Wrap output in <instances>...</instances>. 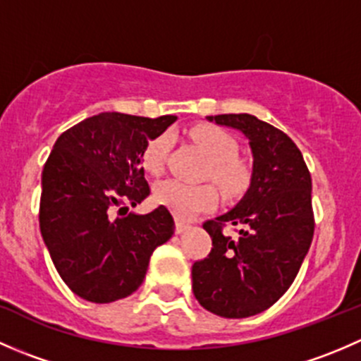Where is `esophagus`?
<instances>
[{
	"label": "esophagus",
	"instance_id": "34e87169",
	"mask_svg": "<svg viewBox=\"0 0 361 361\" xmlns=\"http://www.w3.org/2000/svg\"><path fill=\"white\" fill-rule=\"evenodd\" d=\"M188 228H190V225H188L187 221L176 218V228H174V231H176V234H183V232L188 231Z\"/></svg>",
	"mask_w": 361,
	"mask_h": 361
}]
</instances>
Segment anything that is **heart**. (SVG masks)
I'll list each match as a JSON object with an SVG mask.
<instances>
[{
	"instance_id": "b5f03b06",
	"label": "heart",
	"mask_w": 361,
	"mask_h": 361,
	"mask_svg": "<svg viewBox=\"0 0 361 361\" xmlns=\"http://www.w3.org/2000/svg\"><path fill=\"white\" fill-rule=\"evenodd\" d=\"M190 136L204 152L209 164L206 174L227 194H239L250 183V167L238 159V141L225 129L216 126H197ZM173 137L169 133L157 134L141 152V167L150 174H160L166 166ZM154 201L167 207L174 216L192 218L211 209L218 201L211 185H187L178 180L159 181L154 187Z\"/></svg>"
}]
</instances>
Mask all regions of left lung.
<instances>
[{
	"instance_id": "8db88e82",
	"label": "left lung",
	"mask_w": 361,
	"mask_h": 361,
	"mask_svg": "<svg viewBox=\"0 0 361 361\" xmlns=\"http://www.w3.org/2000/svg\"><path fill=\"white\" fill-rule=\"evenodd\" d=\"M248 137L253 173L245 197L202 225L213 248L192 265V288L204 309L221 318H248L290 288L314 234L311 174L283 130L248 113L206 116ZM225 224L240 227L235 238Z\"/></svg>"
}]
</instances>
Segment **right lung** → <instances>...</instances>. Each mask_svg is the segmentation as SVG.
Returning <instances> with one entry per match:
<instances>
[{
    "label": "right lung",
    "instance_id": "add662e5",
    "mask_svg": "<svg viewBox=\"0 0 361 361\" xmlns=\"http://www.w3.org/2000/svg\"><path fill=\"white\" fill-rule=\"evenodd\" d=\"M173 122L174 115L106 111L57 137L42 173L39 231L57 272L78 297L108 304L136 292L154 250L174 234L167 207L136 214L126 206L150 194L141 152Z\"/></svg>",
    "mask_w": 361,
    "mask_h": 361
}]
</instances>
